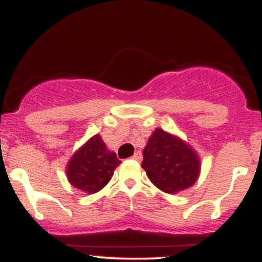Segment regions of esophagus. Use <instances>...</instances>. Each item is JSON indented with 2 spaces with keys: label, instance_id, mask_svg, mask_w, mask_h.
Returning <instances> with one entry per match:
<instances>
[{
  "label": "esophagus",
  "instance_id": "obj_1",
  "mask_svg": "<svg viewBox=\"0 0 262 262\" xmlns=\"http://www.w3.org/2000/svg\"><path fill=\"white\" fill-rule=\"evenodd\" d=\"M133 159L135 161H141V159H143V155H141L140 151H135V154L133 155Z\"/></svg>",
  "mask_w": 262,
  "mask_h": 262
}]
</instances>
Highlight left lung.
I'll return each mask as SVG.
<instances>
[{
	"label": "left lung",
	"mask_w": 262,
	"mask_h": 262,
	"mask_svg": "<svg viewBox=\"0 0 262 262\" xmlns=\"http://www.w3.org/2000/svg\"><path fill=\"white\" fill-rule=\"evenodd\" d=\"M141 167L159 189L175 194L193 186L200 177L201 159L181 138L156 128L143 151Z\"/></svg>",
	"instance_id": "8db88e82"
}]
</instances>
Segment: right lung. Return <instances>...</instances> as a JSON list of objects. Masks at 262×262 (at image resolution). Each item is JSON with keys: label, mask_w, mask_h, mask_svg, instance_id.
I'll list each match as a JSON object with an SVG mask.
<instances>
[{"label": "right lung", "mask_w": 262, "mask_h": 262, "mask_svg": "<svg viewBox=\"0 0 262 262\" xmlns=\"http://www.w3.org/2000/svg\"><path fill=\"white\" fill-rule=\"evenodd\" d=\"M119 164L116 152L108 150L101 135L96 134L71 156L66 165V176L75 188L92 194L111 181Z\"/></svg>", "instance_id": "right-lung-1"}]
</instances>
